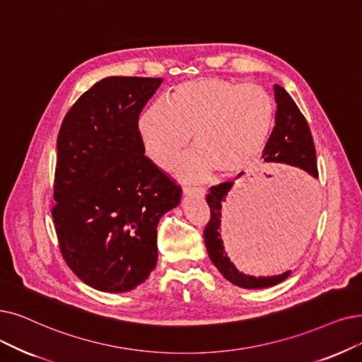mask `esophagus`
I'll list each match as a JSON object with an SVG mask.
<instances>
[{"label":"esophagus","instance_id":"obj_1","mask_svg":"<svg viewBox=\"0 0 362 362\" xmlns=\"http://www.w3.org/2000/svg\"><path fill=\"white\" fill-rule=\"evenodd\" d=\"M184 194L185 196H200V197H204L206 194V192L204 189H200V187H185Z\"/></svg>","mask_w":362,"mask_h":362}]
</instances>
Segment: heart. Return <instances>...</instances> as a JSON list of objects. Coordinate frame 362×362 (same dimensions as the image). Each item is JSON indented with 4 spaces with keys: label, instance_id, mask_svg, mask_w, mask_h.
I'll use <instances>...</instances> for the list:
<instances>
[{
    "label": "heart",
    "instance_id": "obj_1",
    "mask_svg": "<svg viewBox=\"0 0 362 362\" xmlns=\"http://www.w3.org/2000/svg\"><path fill=\"white\" fill-rule=\"evenodd\" d=\"M274 103L257 84L216 77L184 81L168 104L142 112L138 129L144 151L162 169L170 168L190 146L192 157L180 165L185 178H231L262 156L272 132Z\"/></svg>",
    "mask_w": 362,
    "mask_h": 362
}]
</instances>
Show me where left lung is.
I'll use <instances>...</instances> for the list:
<instances>
[{"label": "left lung", "mask_w": 362, "mask_h": 362, "mask_svg": "<svg viewBox=\"0 0 362 362\" xmlns=\"http://www.w3.org/2000/svg\"><path fill=\"white\" fill-rule=\"evenodd\" d=\"M274 100H276L278 108L276 115H274V127L267 139V144L263 151V158L266 163H285L296 168L306 170L309 175L317 178V168H316V151L313 146V138L310 134L309 124L301 114L298 107L293 100V98L288 95V92L281 88V86L274 84ZM240 177V175H238ZM235 182H221L215 187H211L209 194L206 196V202L211 209V220L205 227V245L208 250V255L214 266L220 270L223 276L240 288H248V290H259V288H269L273 285H278L279 282L285 281L290 276L291 272H285L276 276H251V274H245L236 269V266L230 262L227 251L223 245L221 239V208L226 202L228 192L231 190ZM254 235L255 240L269 242V236L266 235ZM259 228V233H262ZM250 233V230H248ZM252 233V231H251ZM267 233V230H266Z\"/></svg>", "instance_id": "left-lung-1"}]
</instances>
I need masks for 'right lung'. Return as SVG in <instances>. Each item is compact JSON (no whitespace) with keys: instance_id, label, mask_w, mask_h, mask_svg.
I'll return each mask as SVG.
<instances>
[{"instance_id":"1","label":"right lung","mask_w":362,"mask_h":362,"mask_svg":"<svg viewBox=\"0 0 362 362\" xmlns=\"http://www.w3.org/2000/svg\"><path fill=\"white\" fill-rule=\"evenodd\" d=\"M163 78L107 77L57 135L52 216L65 263L95 290L126 293L157 264V224L180 185L144 154L138 120Z\"/></svg>"}]
</instances>
